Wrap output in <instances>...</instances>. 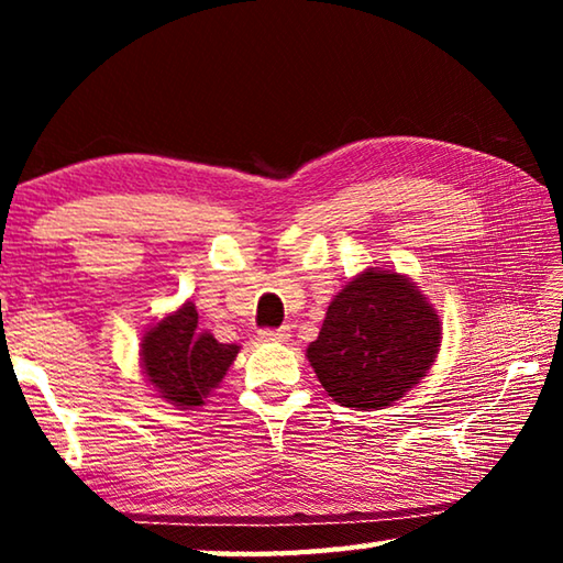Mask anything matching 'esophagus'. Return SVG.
<instances>
[{"instance_id": "1", "label": "esophagus", "mask_w": 563, "mask_h": 563, "mask_svg": "<svg viewBox=\"0 0 563 563\" xmlns=\"http://www.w3.org/2000/svg\"><path fill=\"white\" fill-rule=\"evenodd\" d=\"M261 338L263 340H271V342H285L290 338V328L283 325V328H263L261 330Z\"/></svg>"}]
</instances>
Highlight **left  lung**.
<instances>
[{
	"label": "left lung",
	"mask_w": 563,
	"mask_h": 563,
	"mask_svg": "<svg viewBox=\"0 0 563 563\" xmlns=\"http://www.w3.org/2000/svg\"><path fill=\"white\" fill-rule=\"evenodd\" d=\"M440 316L415 283L369 268L332 298L308 360L342 407L393 405L432 367Z\"/></svg>",
	"instance_id": "left-lung-1"
}]
</instances>
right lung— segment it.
I'll list each match as a JSON object with an SVG mask.
<instances>
[{"label":"right lung","mask_w":563,"mask_h":563,"mask_svg":"<svg viewBox=\"0 0 563 563\" xmlns=\"http://www.w3.org/2000/svg\"><path fill=\"white\" fill-rule=\"evenodd\" d=\"M235 355L238 345L218 342L211 332H198L194 302L156 322L141 340L148 383L166 402L186 409L203 405L211 389L221 385Z\"/></svg>","instance_id":"1"}]
</instances>
